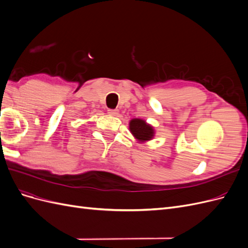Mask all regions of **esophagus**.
<instances>
[{
	"mask_svg": "<svg viewBox=\"0 0 248 248\" xmlns=\"http://www.w3.org/2000/svg\"><path fill=\"white\" fill-rule=\"evenodd\" d=\"M108 114L110 115V116H117L118 115V109H112V108H109L108 110Z\"/></svg>",
	"mask_w": 248,
	"mask_h": 248,
	"instance_id": "esophagus-1",
	"label": "esophagus"
}]
</instances>
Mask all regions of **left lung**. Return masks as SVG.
<instances>
[{"mask_svg": "<svg viewBox=\"0 0 248 248\" xmlns=\"http://www.w3.org/2000/svg\"><path fill=\"white\" fill-rule=\"evenodd\" d=\"M129 128L133 136L140 141L151 140L154 136L153 127L147 124L144 120L132 119L129 124Z\"/></svg>", "mask_w": 248, "mask_h": 248, "instance_id": "obj_1", "label": "left lung"}]
</instances>
